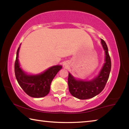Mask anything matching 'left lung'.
Instances as JSON below:
<instances>
[{
  "instance_id": "obj_1",
  "label": "left lung",
  "mask_w": 129,
  "mask_h": 129,
  "mask_svg": "<svg viewBox=\"0 0 129 129\" xmlns=\"http://www.w3.org/2000/svg\"><path fill=\"white\" fill-rule=\"evenodd\" d=\"M101 44L105 51V63L99 75L91 81L77 80L71 74L68 76V86L70 93L73 97L80 100L91 99L99 94L103 90L110 75L111 59L109 56L107 45L103 39H101Z\"/></svg>"
}]
</instances>
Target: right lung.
<instances>
[{
	"instance_id": "right-lung-1",
	"label": "right lung",
	"mask_w": 129,
	"mask_h": 129,
	"mask_svg": "<svg viewBox=\"0 0 129 129\" xmlns=\"http://www.w3.org/2000/svg\"><path fill=\"white\" fill-rule=\"evenodd\" d=\"M19 48L20 47L17 49L15 62V74L19 85L30 97L34 98L45 97L49 92L50 86L52 80L58 71L62 68V67L56 65L50 68L40 75H27L19 66L18 61Z\"/></svg>"
}]
</instances>
